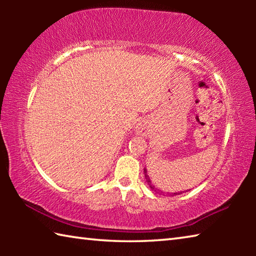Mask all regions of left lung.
Instances as JSON below:
<instances>
[{"instance_id":"8db88e82","label":"left lung","mask_w":256,"mask_h":256,"mask_svg":"<svg viewBox=\"0 0 256 256\" xmlns=\"http://www.w3.org/2000/svg\"><path fill=\"white\" fill-rule=\"evenodd\" d=\"M144 177H146V183H148L149 188H150L151 190H159L156 188V186L154 185L152 182L150 180V178H149V175H148V172H146V168H144ZM180 193H182V192H180ZM180 193H174V194H172V196H178V194H180Z\"/></svg>"}]
</instances>
